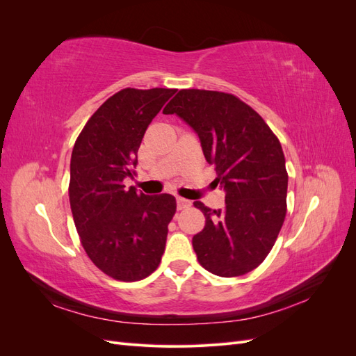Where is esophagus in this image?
<instances>
[{"label":"esophagus","mask_w":356,"mask_h":356,"mask_svg":"<svg viewBox=\"0 0 356 356\" xmlns=\"http://www.w3.org/2000/svg\"><path fill=\"white\" fill-rule=\"evenodd\" d=\"M191 207V200L188 199H184V197H177V208L181 211V209H186V208H190Z\"/></svg>","instance_id":"esophagus-1"}]
</instances>
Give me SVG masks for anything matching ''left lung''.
I'll return each mask as SVG.
<instances>
[{"label":"left lung","mask_w":356,"mask_h":356,"mask_svg":"<svg viewBox=\"0 0 356 356\" xmlns=\"http://www.w3.org/2000/svg\"><path fill=\"white\" fill-rule=\"evenodd\" d=\"M163 114H177L197 134L225 191L224 209L195 202L207 218L193 238L200 266L222 277L254 270L270 252L286 213L281 143L260 114L229 93L179 90Z\"/></svg>","instance_id":"obj_1"}]
</instances>
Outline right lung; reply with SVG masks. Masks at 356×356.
Wrapping results in <instances>:
<instances>
[{
  "instance_id": "obj_1",
  "label": "right lung",
  "mask_w": 356,
  "mask_h": 356,
  "mask_svg": "<svg viewBox=\"0 0 356 356\" xmlns=\"http://www.w3.org/2000/svg\"><path fill=\"white\" fill-rule=\"evenodd\" d=\"M175 92H117L89 118L72 148L70 203L75 227L95 266L118 281L152 275L165 252L175 197L144 195L127 188L124 179L136 175L147 127Z\"/></svg>"
}]
</instances>
